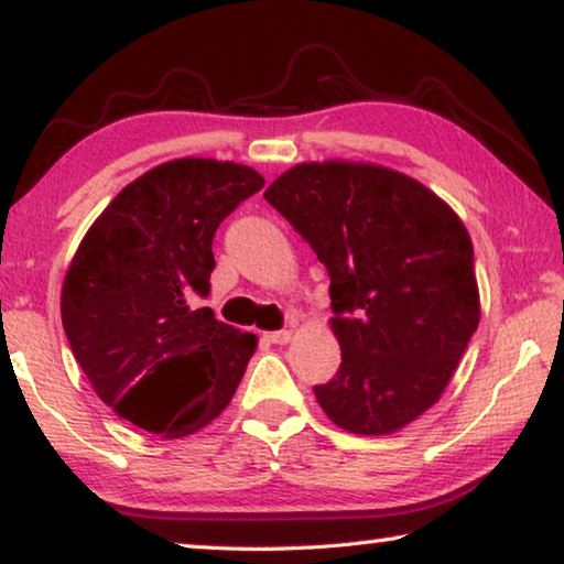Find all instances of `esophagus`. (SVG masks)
Instances as JSON below:
<instances>
[{"instance_id": "1", "label": "esophagus", "mask_w": 564, "mask_h": 564, "mask_svg": "<svg viewBox=\"0 0 564 564\" xmlns=\"http://www.w3.org/2000/svg\"><path fill=\"white\" fill-rule=\"evenodd\" d=\"M265 338L271 344H289L293 338V330H271V334H265Z\"/></svg>"}]
</instances>
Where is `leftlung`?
Returning <instances> with one entry per match:
<instances>
[{
  "label": "left lung",
  "mask_w": 564,
  "mask_h": 564,
  "mask_svg": "<svg viewBox=\"0 0 564 564\" xmlns=\"http://www.w3.org/2000/svg\"><path fill=\"white\" fill-rule=\"evenodd\" d=\"M330 275L338 373L316 387L336 426L394 434L442 399L479 326L475 250L416 177L356 160L299 163L263 193Z\"/></svg>",
  "instance_id": "left-lung-1"
}]
</instances>
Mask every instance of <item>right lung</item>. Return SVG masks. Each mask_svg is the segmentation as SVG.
Segmentation results:
<instances>
[{"instance_id":"obj_1","label":"right lung","mask_w":564,"mask_h":564,"mask_svg":"<svg viewBox=\"0 0 564 564\" xmlns=\"http://www.w3.org/2000/svg\"><path fill=\"white\" fill-rule=\"evenodd\" d=\"M263 183L230 160H167L115 195L69 261V348L95 394L150 434L200 432L243 379L258 336L191 299L210 289L216 228Z\"/></svg>"}]
</instances>
